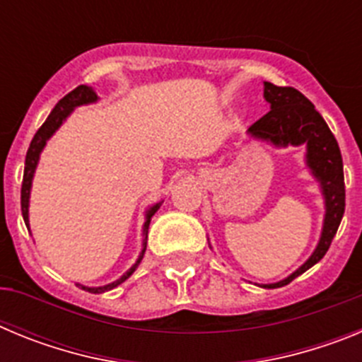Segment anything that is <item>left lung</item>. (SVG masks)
<instances>
[{
	"label": "left lung",
	"instance_id": "8db88e82",
	"mask_svg": "<svg viewBox=\"0 0 362 362\" xmlns=\"http://www.w3.org/2000/svg\"><path fill=\"white\" fill-rule=\"evenodd\" d=\"M264 99L270 103V112L255 121L248 129V134L259 139H268L274 145H303L306 143V161L313 175L321 181L325 194L326 216L322 226L321 241L299 270L290 277L276 284H267L264 288H279L292 283L303 272L319 263L332 245L344 214V174L343 158L339 150L337 139L328 129L326 121L315 110L310 99L305 98L293 86H277L264 81Z\"/></svg>",
	"mask_w": 362,
	"mask_h": 362
}]
</instances>
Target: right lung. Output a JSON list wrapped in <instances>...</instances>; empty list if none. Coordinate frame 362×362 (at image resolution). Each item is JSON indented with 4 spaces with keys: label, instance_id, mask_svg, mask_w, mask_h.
I'll use <instances>...</instances> for the list:
<instances>
[{
    "label": "right lung",
    "instance_id": "obj_1",
    "mask_svg": "<svg viewBox=\"0 0 362 362\" xmlns=\"http://www.w3.org/2000/svg\"><path fill=\"white\" fill-rule=\"evenodd\" d=\"M95 99H98V95H95V92L92 90L90 86L86 85H79L78 88H74L72 92H69V94L65 95L63 99H59L57 101V105L54 107V110L50 112V116L47 117V121H45L43 124L40 127V130L36 132V136H34V139L30 141V146H28L27 150V158H25V172H23V183H21V214H23V219H25V225H28V197H30V187H32V175H34V170H36V165H37V159H40V153L41 150H43L45 143H47V139H49L50 136H52L54 132H56L57 129H59V124L65 121V117L69 116L70 112L74 110L76 107H79V105H86V103H94ZM159 206H161V203H156L152 206V209L146 212V223L145 226H143V250H141V255H139V259L136 261V264H134L132 268H130L127 274H124L121 279H117L116 283H110L107 284V286H99V288H86V286H81L83 290H86V292H92V293H101V292H107V290H112L116 288L117 284H121L123 281L129 279L130 276H132V272L136 270L137 264L141 263L143 255H145V250H146V238H148V225H150V219H152V216L159 210Z\"/></svg>",
    "mask_w": 362,
    "mask_h": 362
}]
</instances>
